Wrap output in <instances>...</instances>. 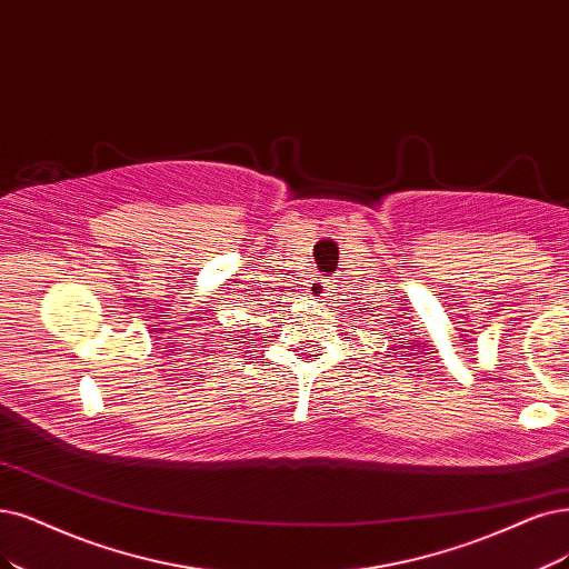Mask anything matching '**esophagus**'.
Masks as SVG:
<instances>
[{"label": "esophagus", "instance_id": "1", "mask_svg": "<svg viewBox=\"0 0 569 569\" xmlns=\"http://www.w3.org/2000/svg\"><path fill=\"white\" fill-rule=\"evenodd\" d=\"M309 298L311 300H317V302H321L326 296H328V283L323 281V279H317V281H311L309 283Z\"/></svg>", "mask_w": 569, "mask_h": 569}]
</instances>
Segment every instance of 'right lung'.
<instances>
[{
	"label": "right lung",
	"instance_id": "right-lung-1",
	"mask_svg": "<svg viewBox=\"0 0 569 569\" xmlns=\"http://www.w3.org/2000/svg\"><path fill=\"white\" fill-rule=\"evenodd\" d=\"M241 338H243V335H241ZM229 340H231V338H229ZM231 342H234V340H231Z\"/></svg>",
	"mask_w": 569,
	"mask_h": 569
}]
</instances>
